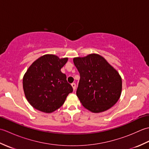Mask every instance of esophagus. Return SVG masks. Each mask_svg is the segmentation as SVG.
I'll list each match as a JSON object with an SVG mask.
<instances>
[{
  "instance_id": "34e87169",
  "label": "esophagus",
  "mask_w": 149,
  "mask_h": 149,
  "mask_svg": "<svg viewBox=\"0 0 149 149\" xmlns=\"http://www.w3.org/2000/svg\"><path fill=\"white\" fill-rule=\"evenodd\" d=\"M71 85H72V86L73 88V90H74V91H75V88H76V84H75V83H72Z\"/></svg>"
}]
</instances>
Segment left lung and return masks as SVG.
I'll return each mask as SVG.
<instances>
[{
  "instance_id": "left-lung-1",
  "label": "left lung",
  "mask_w": 149,
  "mask_h": 149,
  "mask_svg": "<svg viewBox=\"0 0 149 149\" xmlns=\"http://www.w3.org/2000/svg\"><path fill=\"white\" fill-rule=\"evenodd\" d=\"M73 60L80 74L76 94L85 108L100 113L115 105L122 92V78L118 72L97 54Z\"/></svg>"
}]
</instances>
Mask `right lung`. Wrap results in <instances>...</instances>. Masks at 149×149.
Listing matches in <instances>:
<instances>
[{
	"label": "right lung",
	"mask_w": 149,
	"mask_h": 149,
	"mask_svg": "<svg viewBox=\"0 0 149 149\" xmlns=\"http://www.w3.org/2000/svg\"><path fill=\"white\" fill-rule=\"evenodd\" d=\"M68 61L53 54H46L36 59L23 77L26 99L34 108L44 113L59 109L73 88L61 69Z\"/></svg>",
	"instance_id": "right-lung-1"
}]
</instances>
